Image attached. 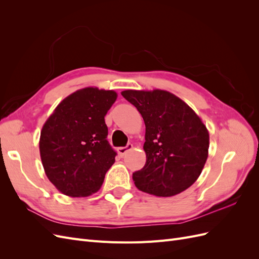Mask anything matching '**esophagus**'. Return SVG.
<instances>
[{
    "label": "esophagus",
    "mask_w": 259,
    "mask_h": 259,
    "mask_svg": "<svg viewBox=\"0 0 259 259\" xmlns=\"http://www.w3.org/2000/svg\"><path fill=\"white\" fill-rule=\"evenodd\" d=\"M132 149H133V145H132V144H128L127 146H125V147L117 148V153H119L120 156H124V154L126 153L127 151L132 150Z\"/></svg>",
    "instance_id": "34e87169"
}]
</instances>
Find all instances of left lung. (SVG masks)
I'll return each mask as SVG.
<instances>
[{"label": "left lung", "instance_id": "left-lung-1", "mask_svg": "<svg viewBox=\"0 0 259 259\" xmlns=\"http://www.w3.org/2000/svg\"><path fill=\"white\" fill-rule=\"evenodd\" d=\"M142 114L146 134L145 166L133 174L140 191L174 197L199 178L208 156L209 134L201 117L167 91H123Z\"/></svg>", "mask_w": 259, "mask_h": 259}]
</instances>
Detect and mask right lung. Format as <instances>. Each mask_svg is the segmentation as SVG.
<instances>
[{
    "label": "right lung",
    "mask_w": 259,
    "mask_h": 259,
    "mask_svg": "<svg viewBox=\"0 0 259 259\" xmlns=\"http://www.w3.org/2000/svg\"><path fill=\"white\" fill-rule=\"evenodd\" d=\"M116 97L114 91L93 86L77 90L44 123L38 143L44 171L65 195L81 198L97 192L114 163L105 116Z\"/></svg>",
    "instance_id": "obj_1"
}]
</instances>
